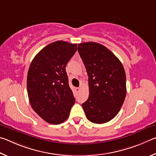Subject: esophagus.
Returning <instances> with one entry per match:
<instances>
[{
  "label": "esophagus",
  "instance_id": "obj_1",
  "mask_svg": "<svg viewBox=\"0 0 156 156\" xmlns=\"http://www.w3.org/2000/svg\"><path fill=\"white\" fill-rule=\"evenodd\" d=\"M75 90L76 92H78L80 90V88H75Z\"/></svg>",
  "mask_w": 156,
  "mask_h": 156
}]
</instances>
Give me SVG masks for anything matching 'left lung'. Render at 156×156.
Returning a JSON list of instances; mask_svg holds the SVG:
<instances>
[{"instance_id": "left-lung-1", "label": "left lung", "mask_w": 156, "mask_h": 156, "mask_svg": "<svg viewBox=\"0 0 156 156\" xmlns=\"http://www.w3.org/2000/svg\"><path fill=\"white\" fill-rule=\"evenodd\" d=\"M78 52L88 75L89 97L82 103L90 121L102 124L115 117L126 96V76L120 60L99 43L78 44Z\"/></svg>"}]
</instances>
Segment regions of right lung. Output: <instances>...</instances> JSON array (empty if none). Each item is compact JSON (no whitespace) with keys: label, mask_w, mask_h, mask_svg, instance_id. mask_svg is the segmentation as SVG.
Listing matches in <instances>:
<instances>
[{"label":"right lung","mask_w":156,"mask_h":156,"mask_svg":"<svg viewBox=\"0 0 156 156\" xmlns=\"http://www.w3.org/2000/svg\"><path fill=\"white\" fill-rule=\"evenodd\" d=\"M76 49L77 44L56 41L43 48L29 66L27 85L30 104L50 124L64 122L75 103L66 66Z\"/></svg>","instance_id":"add662e5"}]
</instances>
